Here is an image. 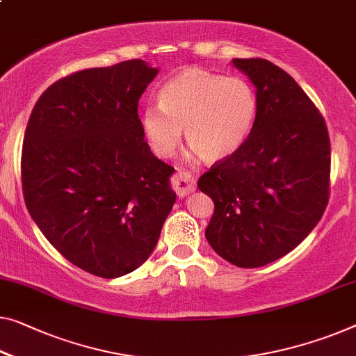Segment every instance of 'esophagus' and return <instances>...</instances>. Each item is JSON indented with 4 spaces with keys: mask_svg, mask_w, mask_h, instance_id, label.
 Segmentation results:
<instances>
[{
    "mask_svg": "<svg viewBox=\"0 0 356 356\" xmlns=\"http://www.w3.org/2000/svg\"><path fill=\"white\" fill-rule=\"evenodd\" d=\"M171 185L179 198H184V196L195 192V180L187 172L174 174L171 179Z\"/></svg>",
    "mask_w": 356,
    "mask_h": 356,
    "instance_id": "obj_1",
    "label": "esophagus"
}]
</instances>
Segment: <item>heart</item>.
Listing matches in <instances>:
<instances>
[{"label": "heart", "mask_w": 356, "mask_h": 356, "mask_svg": "<svg viewBox=\"0 0 356 356\" xmlns=\"http://www.w3.org/2000/svg\"><path fill=\"white\" fill-rule=\"evenodd\" d=\"M257 94L240 76L185 68L160 91V105L142 110L140 124L155 155L169 158L185 140L204 163H219L238 152L257 118Z\"/></svg>", "instance_id": "obj_1"}]
</instances>
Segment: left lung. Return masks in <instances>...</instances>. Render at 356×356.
I'll return each instance as SVG.
<instances>
[{"label": "left lung", "instance_id": "1", "mask_svg": "<svg viewBox=\"0 0 356 356\" xmlns=\"http://www.w3.org/2000/svg\"><path fill=\"white\" fill-rule=\"evenodd\" d=\"M256 86L257 118L238 152L214 163L198 188L214 201L206 240L225 261L256 268L315 229L330 201L331 144L309 95L275 63L233 59Z\"/></svg>", "mask_w": 356, "mask_h": 356}]
</instances>
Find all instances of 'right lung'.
I'll list each match as a JSON object with an SVG mask.
<instances>
[{
    "instance_id": "obj_1",
    "label": "right lung",
    "mask_w": 356,
    "mask_h": 356,
    "mask_svg": "<svg viewBox=\"0 0 356 356\" xmlns=\"http://www.w3.org/2000/svg\"><path fill=\"white\" fill-rule=\"evenodd\" d=\"M158 68L132 59L51 84L25 129L24 200L47 241L100 278L144 264L176 203L137 113Z\"/></svg>"
}]
</instances>
